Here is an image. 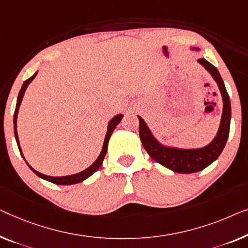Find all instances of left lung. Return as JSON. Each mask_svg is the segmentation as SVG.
I'll return each mask as SVG.
<instances>
[{
  "label": "left lung",
  "instance_id": "left-lung-1",
  "mask_svg": "<svg viewBox=\"0 0 248 248\" xmlns=\"http://www.w3.org/2000/svg\"><path fill=\"white\" fill-rule=\"evenodd\" d=\"M198 62L202 64L209 71L214 79L216 80L218 87L220 89L222 102H224L219 130H218L217 135L215 136L210 144L202 149L192 150L168 148V146H164L156 141L149 130L148 125L143 121V118L138 116L140 121V139H141V142L146 152L157 163L162 164L163 167L178 172V173H195V172L203 170L215 160H217V157L220 155L225 148L229 135V127H231V100H229L228 93L226 91L219 71L206 59H198Z\"/></svg>",
  "mask_w": 248,
  "mask_h": 248
}]
</instances>
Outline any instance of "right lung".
<instances>
[{
    "label": "right lung",
    "mask_w": 248,
    "mask_h": 248,
    "mask_svg": "<svg viewBox=\"0 0 248 248\" xmlns=\"http://www.w3.org/2000/svg\"><path fill=\"white\" fill-rule=\"evenodd\" d=\"M35 75H37V73H35L33 76L29 78V79H27L26 81L23 82L22 87H21L20 89V93H19V96H17V100H16V110H14V116H13V124H14V136H16V143H17V146H19V150L21 152V148H20V142H19V138H17V132H16V118H17V112H19V108H20V105H21V102H22V98H23V95H24V92H26V89L28 87V85L30 84V82L33 80V78L35 77ZM122 117H123V115L122 114H118V115H116L114 118H112V120L109 121L108 123V127H107V133H106V136H105V140H104V145H103V150L102 152H100L99 156L97 157V160L95 161L94 163L92 164L91 167L86 169V170L79 172V173H76V174H73V175H66V177H50V175H46V174H42L40 173V172L35 171L34 169H32L30 166H29L28 162L26 161V159H24L23 154L22 152H21V155H22V157L24 159V161H26L27 164L29 166V168L31 169L32 171L34 172L35 174L38 175V177H40L42 179H45V180L46 181H50L52 182V184L55 185H62V186H69V185H75V184H79V182L86 180V179L91 177L92 174H94L96 171L98 170L99 167L102 166L103 161H104V157H105L106 155V152H107V145H108V141H109V138L110 135H112L113 131L115 130L116 125L120 123Z\"/></svg>",
    "instance_id": "1"
}]
</instances>
